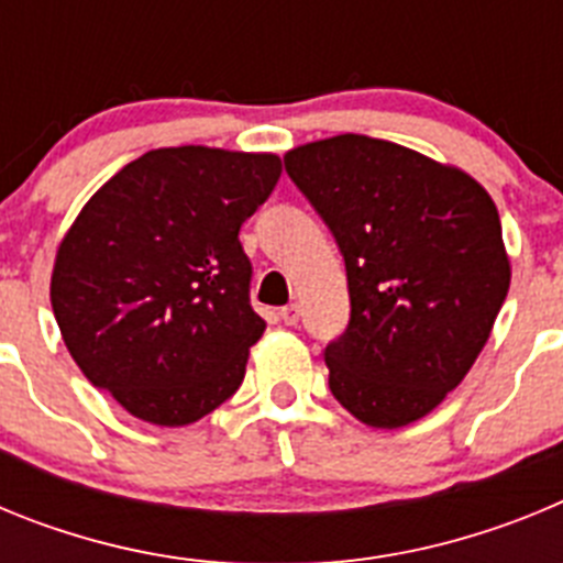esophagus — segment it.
<instances>
[{
    "label": "esophagus",
    "mask_w": 563,
    "mask_h": 563,
    "mask_svg": "<svg viewBox=\"0 0 563 563\" xmlns=\"http://www.w3.org/2000/svg\"><path fill=\"white\" fill-rule=\"evenodd\" d=\"M278 316H282V321H285L287 327H296L298 324V305H287L278 310Z\"/></svg>",
    "instance_id": "obj_1"
}]
</instances>
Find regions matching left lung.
<instances>
[{
  "mask_svg": "<svg viewBox=\"0 0 563 563\" xmlns=\"http://www.w3.org/2000/svg\"><path fill=\"white\" fill-rule=\"evenodd\" d=\"M285 168L346 265L352 312L324 350L330 391L372 429L420 420L474 366L510 287L490 194L366 134L290 148Z\"/></svg>",
  "mask_w": 563,
  "mask_h": 563,
  "instance_id": "obj_1",
  "label": "left lung"
}]
</instances>
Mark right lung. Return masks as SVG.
<instances>
[{
    "mask_svg": "<svg viewBox=\"0 0 563 563\" xmlns=\"http://www.w3.org/2000/svg\"><path fill=\"white\" fill-rule=\"evenodd\" d=\"M282 177L276 154L154 148L103 183L49 278L78 369L129 415L188 426L239 389L265 321L239 228Z\"/></svg>",
    "mask_w": 563,
    "mask_h": 563,
    "instance_id": "add662e5",
    "label": "right lung"
}]
</instances>
